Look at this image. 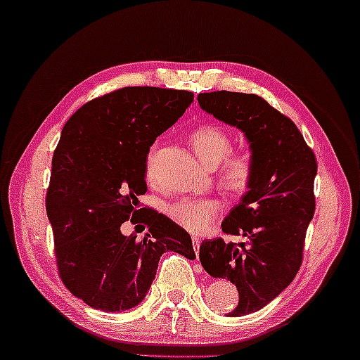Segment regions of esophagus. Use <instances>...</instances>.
Instances as JSON below:
<instances>
[{
  "label": "esophagus",
  "mask_w": 360,
  "mask_h": 360,
  "mask_svg": "<svg viewBox=\"0 0 360 360\" xmlns=\"http://www.w3.org/2000/svg\"><path fill=\"white\" fill-rule=\"evenodd\" d=\"M191 241H193V248H195V251H196V254H198L199 246H201V240H199L198 236H193V238H191Z\"/></svg>",
  "instance_id": "34e87169"
}]
</instances>
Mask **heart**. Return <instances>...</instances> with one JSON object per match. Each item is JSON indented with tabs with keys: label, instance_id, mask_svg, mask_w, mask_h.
Here are the masks:
<instances>
[{
	"label": "heart",
	"instance_id": "b5f03b06",
	"mask_svg": "<svg viewBox=\"0 0 360 360\" xmlns=\"http://www.w3.org/2000/svg\"><path fill=\"white\" fill-rule=\"evenodd\" d=\"M191 146L201 161L215 167L217 165L219 185L231 196H243L251 190L256 176V162L250 151L231 149V136L217 125L196 127L190 135ZM156 148H151L146 158V174L153 179V164ZM222 201L215 196H185L175 199L165 207L169 219L190 233H204L222 212Z\"/></svg>",
	"mask_w": 360,
	"mask_h": 360
}]
</instances>
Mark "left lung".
Listing matches in <instances>:
<instances>
[{
	"label": "left lung",
	"mask_w": 360,
	"mask_h": 360,
	"mask_svg": "<svg viewBox=\"0 0 360 360\" xmlns=\"http://www.w3.org/2000/svg\"><path fill=\"white\" fill-rule=\"evenodd\" d=\"M199 106L245 131L256 162L251 190L222 222L226 235L246 241L204 240L199 261L209 275L229 278L240 301L230 317H240L275 300L302 264L304 240L315 211L317 159L300 129L264 98L252 93H199Z\"/></svg>",
	"instance_id": "obj_1"
}]
</instances>
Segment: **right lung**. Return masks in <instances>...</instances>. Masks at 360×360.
I'll list each match as a JSON object with an SVG mask.
<instances>
[{
  "label": "right lung",
  "mask_w": 360,
  "mask_h": 360,
  "mask_svg": "<svg viewBox=\"0 0 360 360\" xmlns=\"http://www.w3.org/2000/svg\"><path fill=\"white\" fill-rule=\"evenodd\" d=\"M191 103L186 90L125 86L88 101L64 125L53 154L46 214L60 280L90 307H135L165 251L196 257L186 230L138 199L148 190L149 146ZM127 219L145 223L146 238L122 236Z\"/></svg>",
  "instance_id": "1"
}]
</instances>
